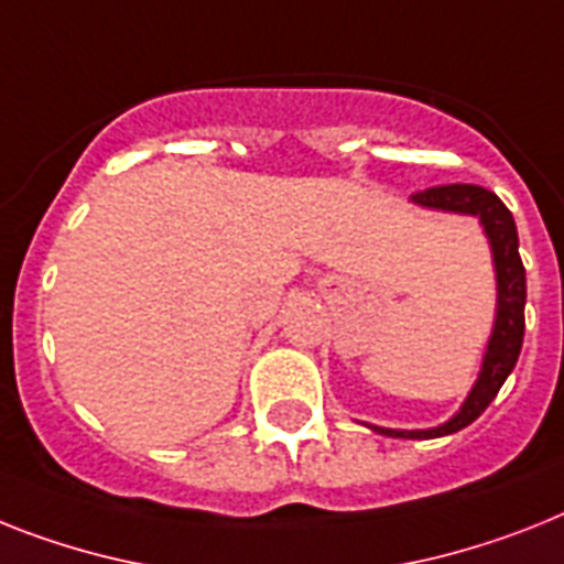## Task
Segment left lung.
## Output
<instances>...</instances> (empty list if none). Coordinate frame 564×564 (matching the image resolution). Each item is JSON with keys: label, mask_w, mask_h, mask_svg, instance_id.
<instances>
[{"label": "left lung", "mask_w": 564, "mask_h": 564, "mask_svg": "<svg viewBox=\"0 0 564 564\" xmlns=\"http://www.w3.org/2000/svg\"><path fill=\"white\" fill-rule=\"evenodd\" d=\"M412 204L435 213H453V216H473L484 227L487 245L492 253V271H496V319L487 339V351L481 357V371L473 383L469 394L464 398L460 409L449 421L430 430H389L366 423L371 432L386 435V438H444L453 432L464 430L490 406L492 398L499 394L510 371L516 369L519 351L524 339V302H528V279H524V264L519 256V232H516L513 213L501 204V198L490 189L476 187V184H446V187H432L412 195Z\"/></svg>", "instance_id": "1"}]
</instances>
